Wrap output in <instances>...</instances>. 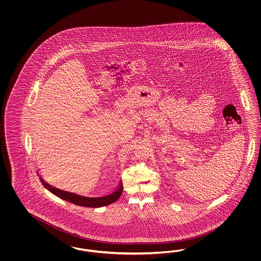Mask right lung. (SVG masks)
Instances as JSON below:
<instances>
[{
	"label": "right lung",
	"instance_id": "add662e5",
	"mask_svg": "<svg viewBox=\"0 0 261 261\" xmlns=\"http://www.w3.org/2000/svg\"><path fill=\"white\" fill-rule=\"evenodd\" d=\"M43 185L46 188H48L50 193H53L55 196L61 198L63 200L69 201L76 205L86 206V207H100V206H106V205L112 204V202L116 201L120 198L122 190H123L122 186H120L116 191H114L113 193L108 195V196L99 197V198H86V197H82V196L76 195V194L70 193V192H65L62 190H59L57 188H53L49 184H47L46 182H44Z\"/></svg>",
	"mask_w": 261,
	"mask_h": 261
}]
</instances>
